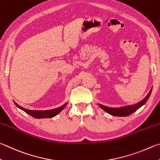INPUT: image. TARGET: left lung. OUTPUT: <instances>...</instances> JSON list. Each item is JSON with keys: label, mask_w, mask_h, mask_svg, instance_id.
I'll list each match as a JSON object with an SVG mask.
<instances>
[{"label": "left lung", "mask_w": 160, "mask_h": 160, "mask_svg": "<svg viewBox=\"0 0 160 160\" xmlns=\"http://www.w3.org/2000/svg\"><path fill=\"white\" fill-rule=\"evenodd\" d=\"M152 88L150 89V92L148 93L146 98H143V100L141 101L140 102L138 103L133 104L132 106H124V107H121V108H110V107H107L105 106L101 105V104H98V106L101 108H102L104 111L107 112L109 114L112 115L113 116H118V117H126V116H128L131 114H132L133 112H135L136 110H137L139 108H141L142 106H143L145 103H146V101L148 99L151 92H152Z\"/></svg>", "instance_id": "8db88e82"}]
</instances>
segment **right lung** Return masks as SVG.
<instances>
[{
  "mask_svg": "<svg viewBox=\"0 0 160 160\" xmlns=\"http://www.w3.org/2000/svg\"><path fill=\"white\" fill-rule=\"evenodd\" d=\"M14 104H15L17 107H18L19 108L22 109V110H24V111L25 112H27V114L30 115L31 116H32V117L37 118V119L53 118V117H54V116H56L57 114H59V113L65 108L66 106L67 105V103H65V104H63L62 106L59 107V108H54V109L50 110H30L22 108V106H19L18 104L16 103H14Z\"/></svg>",
  "mask_w": 160,
  "mask_h": 160,
  "instance_id": "1",
  "label": "right lung"
}]
</instances>
